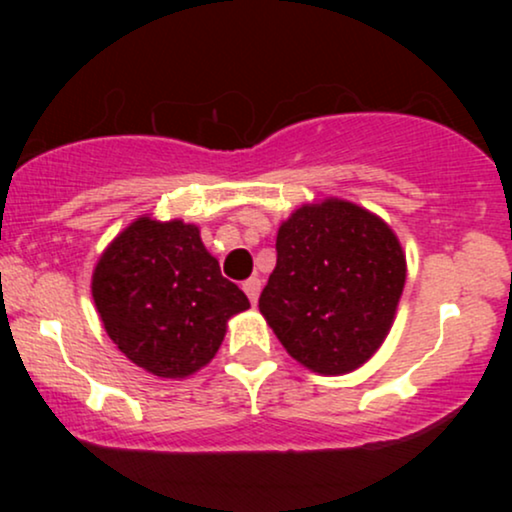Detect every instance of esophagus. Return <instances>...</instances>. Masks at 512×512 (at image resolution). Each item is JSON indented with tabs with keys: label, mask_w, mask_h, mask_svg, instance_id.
<instances>
[{
	"label": "esophagus",
	"mask_w": 512,
	"mask_h": 512,
	"mask_svg": "<svg viewBox=\"0 0 512 512\" xmlns=\"http://www.w3.org/2000/svg\"><path fill=\"white\" fill-rule=\"evenodd\" d=\"M243 291L248 293L250 303L255 305V303H257V298H260V291H262V281L257 279V276H250V279L245 281V284H243Z\"/></svg>",
	"instance_id": "esophagus-1"
}]
</instances>
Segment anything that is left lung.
<instances>
[{
  "label": "left lung",
  "instance_id": "obj_1",
  "mask_svg": "<svg viewBox=\"0 0 512 512\" xmlns=\"http://www.w3.org/2000/svg\"><path fill=\"white\" fill-rule=\"evenodd\" d=\"M404 281L395 231L373 211L327 197L281 221L260 313L301 366L344 375L383 346Z\"/></svg>",
  "mask_w": 512,
  "mask_h": 512
}]
</instances>
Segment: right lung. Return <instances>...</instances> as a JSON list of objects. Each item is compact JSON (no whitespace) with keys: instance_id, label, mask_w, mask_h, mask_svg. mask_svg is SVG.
Returning a JSON list of instances; mask_svg holds the SVG:
<instances>
[{"instance_id":"right-lung-1","label":"right lung","mask_w":512,"mask_h":512,"mask_svg":"<svg viewBox=\"0 0 512 512\" xmlns=\"http://www.w3.org/2000/svg\"><path fill=\"white\" fill-rule=\"evenodd\" d=\"M91 293L105 332L134 366L182 380L216 356L228 320L250 308L223 279L199 226L144 214L98 257Z\"/></svg>"}]
</instances>
